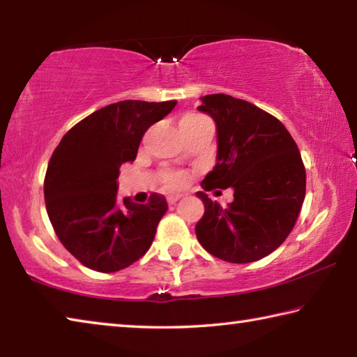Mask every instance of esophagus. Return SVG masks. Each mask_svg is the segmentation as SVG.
Returning <instances> with one entry per match:
<instances>
[{
	"label": "esophagus",
	"instance_id": "obj_1",
	"mask_svg": "<svg viewBox=\"0 0 357 357\" xmlns=\"http://www.w3.org/2000/svg\"><path fill=\"white\" fill-rule=\"evenodd\" d=\"M181 200V195H170L167 198V202H168V204H174L176 202H179Z\"/></svg>",
	"mask_w": 357,
	"mask_h": 357
}]
</instances>
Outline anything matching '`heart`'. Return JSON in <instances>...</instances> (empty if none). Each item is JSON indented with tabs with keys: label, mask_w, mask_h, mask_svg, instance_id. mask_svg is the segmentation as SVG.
Listing matches in <instances>:
<instances>
[{
	"label": "heart",
	"mask_w": 357,
	"mask_h": 357,
	"mask_svg": "<svg viewBox=\"0 0 357 357\" xmlns=\"http://www.w3.org/2000/svg\"><path fill=\"white\" fill-rule=\"evenodd\" d=\"M203 116H198V114H185V116L181 119V124H187V123H192V121H197V119H202ZM162 183H164L165 189H181V187H184L187 183H189V174L184 173V172H167L162 174Z\"/></svg>",
	"instance_id": "1"
}]
</instances>
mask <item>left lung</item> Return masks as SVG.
Listing matches in <instances>:
<instances>
[{
  "label": "left lung",
  "mask_w": 357,
  "mask_h": 357,
  "mask_svg": "<svg viewBox=\"0 0 357 357\" xmlns=\"http://www.w3.org/2000/svg\"><path fill=\"white\" fill-rule=\"evenodd\" d=\"M198 110L217 126V164L202 187H231L234 200L223 208L198 192L204 214L197 238L223 261H257L274 252L298 220L305 197L298 144L279 119L247 100L209 94Z\"/></svg>",
  "instance_id": "left-lung-1"
}]
</instances>
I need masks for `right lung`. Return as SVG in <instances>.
Instances as JSON below:
<instances>
[{"label":"right lung","instance_id":"add662e5","mask_svg":"<svg viewBox=\"0 0 357 357\" xmlns=\"http://www.w3.org/2000/svg\"><path fill=\"white\" fill-rule=\"evenodd\" d=\"M176 100H121L75 124L53 151L44 179L47 214L61 244L86 268L116 273L140 259L167 213L165 197L118 200L119 168L134 162L151 126Z\"/></svg>","mask_w":357,"mask_h":357}]
</instances>
